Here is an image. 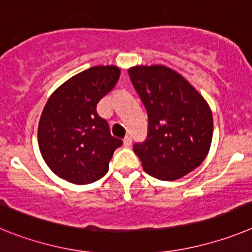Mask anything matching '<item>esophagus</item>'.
<instances>
[{
  "label": "esophagus",
  "instance_id": "1",
  "mask_svg": "<svg viewBox=\"0 0 252 252\" xmlns=\"http://www.w3.org/2000/svg\"><path fill=\"white\" fill-rule=\"evenodd\" d=\"M123 143H124V146H126V147H129V146H130V144H132V138H130V137H129V135H126V138H124Z\"/></svg>",
  "mask_w": 252,
  "mask_h": 252
}]
</instances>
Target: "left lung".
<instances>
[{
	"mask_svg": "<svg viewBox=\"0 0 252 252\" xmlns=\"http://www.w3.org/2000/svg\"><path fill=\"white\" fill-rule=\"evenodd\" d=\"M128 74L148 115L147 139L133 150L148 175L178 180L198 167L209 152L211 108L189 81L166 65H135Z\"/></svg>",
	"mask_w": 252,
	"mask_h": 252,
	"instance_id": "8db88e82",
	"label": "left lung"
}]
</instances>
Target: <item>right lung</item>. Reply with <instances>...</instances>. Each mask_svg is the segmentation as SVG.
I'll return each mask as SVG.
<instances>
[{
    "label": "right lung",
    "instance_id": "right-lung-1",
    "mask_svg": "<svg viewBox=\"0 0 252 252\" xmlns=\"http://www.w3.org/2000/svg\"><path fill=\"white\" fill-rule=\"evenodd\" d=\"M119 76L117 65H95L65 81L48 99L39 120V150L61 179L84 185L108 172L114 151L123 142L110 134L96 105Z\"/></svg>",
    "mask_w": 252,
    "mask_h": 252
}]
</instances>
